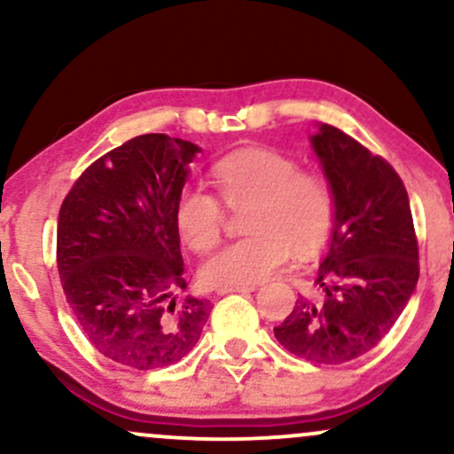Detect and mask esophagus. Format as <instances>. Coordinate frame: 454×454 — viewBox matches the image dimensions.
<instances>
[{
  "label": "esophagus",
  "instance_id": "obj_1",
  "mask_svg": "<svg viewBox=\"0 0 454 454\" xmlns=\"http://www.w3.org/2000/svg\"><path fill=\"white\" fill-rule=\"evenodd\" d=\"M252 290H256V286H237V288L217 290V294H231V293H252Z\"/></svg>",
  "mask_w": 454,
  "mask_h": 454
}]
</instances>
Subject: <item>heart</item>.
<instances>
[{"label":"heart","mask_w":454,"mask_h":454,"mask_svg":"<svg viewBox=\"0 0 454 454\" xmlns=\"http://www.w3.org/2000/svg\"><path fill=\"white\" fill-rule=\"evenodd\" d=\"M211 179L220 199L194 185L176 196L179 237L194 252L211 249L226 222L223 201L231 211L246 209L241 223L249 234L202 264L200 279L207 288L258 284L278 273L293 252L299 256L317 252L335 226L337 200L328 176L301 168L293 155L278 149L232 151L213 164Z\"/></svg>","instance_id":"b5f03b06"}]
</instances>
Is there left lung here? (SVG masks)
<instances>
[{
	"mask_svg": "<svg viewBox=\"0 0 454 454\" xmlns=\"http://www.w3.org/2000/svg\"><path fill=\"white\" fill-rule=\"evenodd\" d=\"M337 200L317 296H301L275 337L294 356L341 364L387 337L419 281V239L397 170L335 126L311 138Z\"/></svg>",
	"mask_w": 454,
	"mask_h": 454,
	"instance_id": "left-lung-1",
	"label": "left lung"
}]
</instances>
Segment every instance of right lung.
<instances>
[{
	"label": "right lung",
	"instance_id": "1",
	"mask_svg": "<svg viewBox=\"0 0 454 454\" xmlns=\"http://www.w3.org/2000/svg\"><path fill=\"white\" fill-rule=\"evenodd\" d=\"M196 145L143 134L82 170L61 202L57 269L85 337L111 361L149 372L200 340L211 307L184 296L175 202Z\"/></svg>",
	"mask_w": 454,
	"mask_h": 454
}]
</instances>
